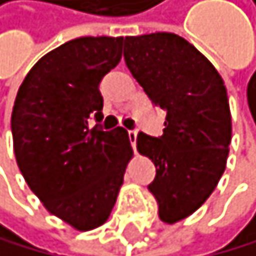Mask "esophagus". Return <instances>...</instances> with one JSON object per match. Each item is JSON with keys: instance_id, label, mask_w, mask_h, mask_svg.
Masks as SVG:
<instances>
[{"instance_id": "obj_1", "label": "esophagus", "mask_w": 256, "mask_h": 256, "mask_svg": "<svg viewBox=\"0 0 256 256\" xmlns=\"http://www.w3.org/2000/svg\"><path fill=\"white\" fill-rule=\"evenodd\" d=\"M128 138H130V142H131V147H133V148H136L138 130H130V131H128Z\"/></svg>"}]
</instances>
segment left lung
<instances>
[{
  "label": "left lung",
  "instance_id": "1",
  "mask_svg": "<svg viewBox=\"0 0 256 256\" xmlns=\"http://www.w3.org/2000/svg\"><path fill=\"white\" fill-rule=\"evenodd\" d=\"M123 56L148 100L166 112L162 136L138 134L139 154L155 164L148 192L164 223L200 209L225 171L231 142L226 88L212 63L174 33L125 38Z\"/></svg>",
  "mask_w": 256,
  "mask_h": 256
}]
</instances>
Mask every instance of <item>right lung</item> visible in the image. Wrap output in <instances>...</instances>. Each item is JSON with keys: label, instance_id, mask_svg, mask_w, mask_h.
Returning a JSON list of instances; mask_svg holds the SVG:
<instances>
[{"label": "right lung", "instance_id": "right-lung-1", "mask_svg": "<svg viewBox=\"0 0 256 256\" xmlns=\"http://www.w3.org/2000/svg\"><path fill=\"white\" fill-rule=\"evenodd\" d=\"M122 46L123 38L109 36L68 40L31 68L12 109L14 152L28 186L79 231L109 218L133 155L122 126L100 128V84L118 64Z\"/></svg>", "mask_w": 256, "mask_h": 256}]
</instances>
